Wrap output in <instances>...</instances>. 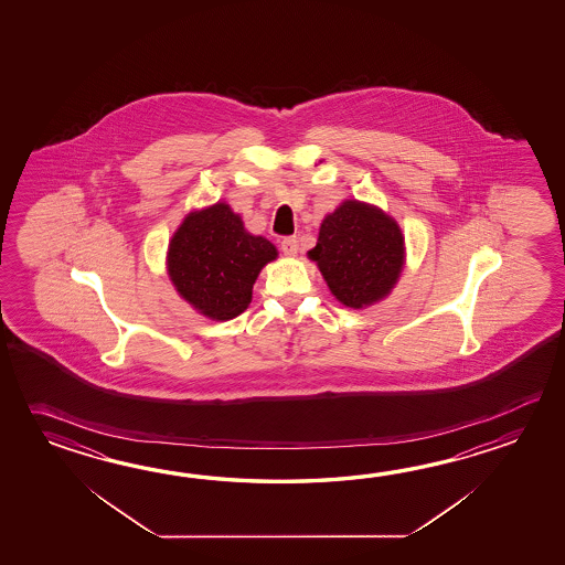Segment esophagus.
Instances as JSON below:
<instances>
[{
    "label": "esophagus",
    "instance_id": "obj_1",
    "mask_svg": "<svg viewBox=\"0 0 565 565\" xmlns=\"http://www.w3.org/2000/svg\"><path fill=\"white\" fill-rule=\"evenodd\" d=\"M280 250L285 253V256H297V253H299V242H297L295 236H288V238L280 242Z\"/></svg>",
    "mask_w": 565,
    "mask_h": 565
}]
</instances>
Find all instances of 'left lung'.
I'll use <instances>...</instances> for the list:
<instances>
[{
  "instance_id": "left-lung-1",
  "label": "left lung",
  "mask_w": 565,
  "mask_h": 565,
  "mask_svg": "<svg viewBox=\"0 0 565 565\" xmlns=\"http://www.w3.org/2000/svg\"><path fill=\"white\" fill-rule=\"evenodd\" d=\"M307 256L341 305L365 309L396 287L406 265V242L382 207L345 200L323 217L317 246Z\"/></svg>"
}]
</instances>
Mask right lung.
<instances>
[{
  "instance_id": "obj_1",
  "label": "right lung",
  "mask_w": 565,
  "mask_h": 565,
  "mask_svg": "<svg viewBox=\"0 0 565 565\" xmlns=\"http://www.w3.org/2000/svg\"><path fill=\"white\" fill-rule=\"evenodd\" d=\"M277 246L244 228L226 202L192 210L168 246V277L181 299L212 321L248 309L260 270L277 260Z\"/></svg>"
}]
</instances>
